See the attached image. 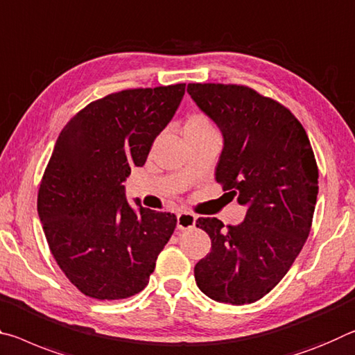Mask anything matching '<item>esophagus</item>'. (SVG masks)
I'll list each match as a JSON object with an SVG mask.
<instances>
[{
  "instance_id": "34e87169",
  "label": "esophagus",
  "mask_w": 355,
  "mask_h": 355,
  "mask_svg": "<svg viewBox=\"0 0 355 355\" xmlns=\"http://www.w3.org/2000/svg\"><path fill=\"white\" fill-rule=\"evenodd\" d=\"M196 223V216L190 212H181L178 214V228L179 230H190L193 228Z\"/></svg>"
}]
</instances>
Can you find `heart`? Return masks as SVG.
<instances>
[{
  "mask_svg": "<svg viewBox=\"0 0 355 355\" xmlns=\"http://www.w3.org/2000/svg\"><path fill=\"white\" fill-rule=\"evenodd\" d=\"M209 132H216V129L205 114H191L184 124V137L201 135Z\"/></svg>",
  "mask_w": 355,
  "mask_h": 355,
  "instance_id": "1",
  "label": "heart"
}]
</instances>
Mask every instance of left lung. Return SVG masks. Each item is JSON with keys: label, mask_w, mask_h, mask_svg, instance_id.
Wrapping results in <instances>:
<instances>
[{"label": "left lung", "mask_w": 355, "mask_h": 355, "mask_svg": "<svg viewBox=\"0 0 355 355\" xmlns=\"http://www.w3.org/2000/svg\"><path fill=\"white\" fill-rule=\"evenodd\" d=\"M187 92L223 135L217 182L247 207L245 220L228 228L216 217L196 220L212 247L196 263L195 280L212 300L253 304L286 275L310 234L315 154L297 118L252 88L190 83Z\"/></svg>", "instance_id": "left-lung-1"}]
</instances>
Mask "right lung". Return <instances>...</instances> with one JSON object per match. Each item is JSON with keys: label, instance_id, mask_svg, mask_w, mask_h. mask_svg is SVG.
<instances>
[{"label": "right lung", "instance_id": "right-lung-1", "mask_svg": "<svg viewBox=\"0 0 355 355\" xmlns=\"http://www.w3.org/2000/svg\"><path fill=\"white\" fill-rule=\"evenodd\" d=\"M184 92V83L114 92L75 114L56 139L37 214L60 269L88 297L143 291L176 228L174 214L132 207L123 182L144 165Z\"/></svg>", "mask_w": 355, "mask_h": 355}]
</instances>
